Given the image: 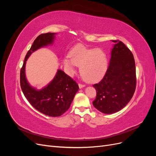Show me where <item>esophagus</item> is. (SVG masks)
<instances>
[{
    "label": "esophagus",
    "mask_w": 156,
    "mask_h": 156,
    "mask_svg": "<svg viewBox=\"0 0 156 156\" xmlns=\"http://www.w3.org/2000/svg\"><path fill=\"white\" fill-rule=\"evenodd\" d=\"M84 87H85V84H81V83H79V87L80 88H81Z\"/></svg>",
    "instance_id": "obj_1"
}]
</instances>
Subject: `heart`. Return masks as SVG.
<instances>
[{
	"mask_svg": "<svg viewBox=\"0 0 156 156\" xmlns=\"http://www.w3.org/2000/svg\"><path fill=\"white\" fill-rule=\"evenodd\" d=\"M63 63L69 74L73 75L77 66L84 80L89 83L97 82L103 77L107 67L105 52L101 49H90L83 45L75 46L69 56L64 58Z\"/></svg>",
	"mask_w": 156,
	"mask_h": 156,
	"instance_id": "heart-1",
	"label": "heart"
}]
</instances>
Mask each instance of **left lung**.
I'll list each match as a JSON object with an SVG mask.
<instances>
[{
    "mask_svg": "<svg viewBox=\"0 0 156 156\" xmlns=\"http://www.w3.org/2000/svg\"><path fill=\"white\" fill-rule=\"evenodd\" d=\"M115 44L104 77L93 87L96 90L93 105L105 114L123 108L133 97L136 88V68L133 55L123 42Z\"/></svg>",
    "mask_w": 156,
    "mask_h": 156,
    "instance_id": "left-lung-1",
    "label": "left lung"
}]
</instances>
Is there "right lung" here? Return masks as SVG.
Returning <instances> with one entry per match:
<instances>
[{
    "instance_id": "right-lung-1",
    "label": "right lung",
    "mask_w": 156,
    "mask_h": 156,
    "mask_svg": "<svg viewBox=\"0 0 156 156\" xmlns=\"http://www.w3.org/2000/svg\"><path fill=\"white\" fill-rule=\"evenodd\" d=\"M55 33L48 32L37 36L25 56L20 71V85L27 100L37 111L49 116H60L70 107L79 86L74 80L63 71L58 70L54 79L44 88L36 90L27 83L25 68L30 54L41 47L53 42Z\"/></svg>"
}]
</instances>
